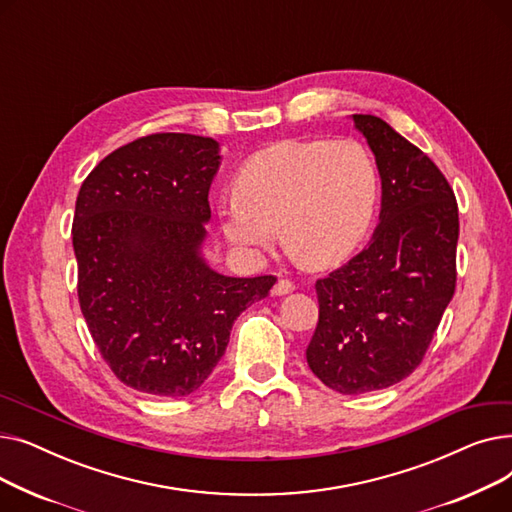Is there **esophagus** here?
<instances>
[{
	"instance_id": "esophagus-1",
	"label": "esophagus",
	"mask_w": 512,
	"mask_h": 512,
	"mask_svg": "<svg viewBox=\"0 0 512 512\" xmlns=\"http://www.w3.org/2000/svg\"><path fill=\"white\" fill-rule=\"evenodd\" d=\"M294 290V284L290 280H278L272 288V294L274 297H284V294H290Z\"/></svg>"
}]
</instances>
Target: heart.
<instances>
[{"instance_id": "1", "label": "heart", "mask_w": 512, "mask_h": 512, "mask_svg": "<svg viewBox=\"0 0 512 512\" xmlns=\"http://www.w3.org/2000/svg\"><path fill=\"white\" fill-rule=\"evenodd\" d=\"M234 203L220 209L228 245L249 259L270 255L280 231L313 267L342 263L365 238L378 170L351 139L280 141L253 155L232 184Z\"/></svg>"}]
</instances>
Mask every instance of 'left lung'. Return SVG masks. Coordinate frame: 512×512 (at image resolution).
Returning <instances> with one entry per match:
<instances>
[{
  "instance_id": "1",
  "label": "left lung",
  "mask_w": 512,
  "mask_h": 512,
  "mask_svg": "<svg viewBox=\"0 0 512 512\" xmlns=\"http://www.w3.org/2000/svg\"><path fill=\"white\" fill-rule=\"evenodd\" d=\"M351 118L380 172V222L367 249L317 280L307 363L328 388L357 396L421 363L454 294L459 207L421 149L378 116Z\"/></svg>"
}]
</instances>
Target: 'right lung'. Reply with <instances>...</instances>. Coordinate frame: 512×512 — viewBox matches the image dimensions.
<instances>
[{"instance_id": "add662e5", "label": "right lung", "mask_w": 512, "mask_h": 512, "mask_svg": "<svg viewBox=\"0 0 512 512\" xmlns=\"http://www.w3.org/2000/svg\"><path fill=\"white\" fill-rule=\"evenodd\" d=\"M218 141L161 132L101 159L76 197L78 303L128 388L180 398L220 363L236 317L274 276L232 278L203 255Z\"/></svg>"}]
</instances>
